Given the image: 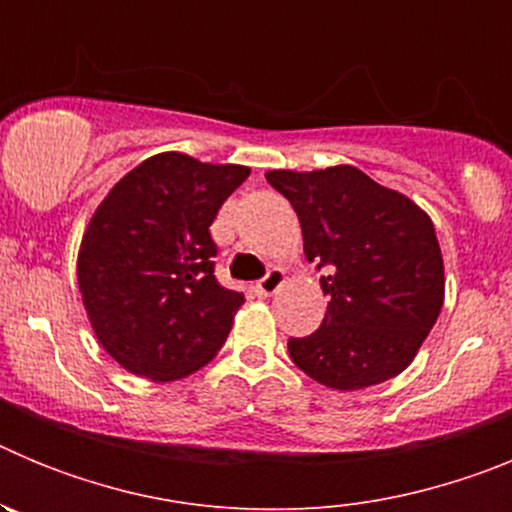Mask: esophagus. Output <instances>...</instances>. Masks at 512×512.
<instances>
[{"instance_id": "esophagus-1", "label": "esophagus", "mask_w": 512, "mask_h": 512, "mask_svg": "<svg viewBox=\"0 0 512 512\" xmlns=\"http://www.w3.org/2000/svg\"><path fill=\"white\" fill-rule=\"evenodd\" d=\"M284 282H287V274H284V269H277V266H274V269H269V274H266V277H261L259 282H256V292L264 297H269V295H274V292H277Z\"/></svg>"}]
</instances>
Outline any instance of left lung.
I'll use <instances>...</instances> for the list:
<instances>
[{"mask_svg": "<svg viewBox=\"0 0 512 512\" xmlns=\"http://www.w3.org/2000/svg\"><path fill=\"white\" fill-rule=\"evenodd\" d=\"M295 207L307 261L328 269L323 325L289 338V356L330 390H364L408 369L443 305L436 228L405 194L356 166L269 171Z\"/></svg>", "mask_w": 512, "mask_h": 512, "instance_id": "obj_1", "label": "left lung"}]
</instances>
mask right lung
Wrapping results in <instances>:
<instances>
[{"instance_id": "add662e5", "label": "right lung", "mask_w": 512, "mask_h": 512, "mask_svg": "<svg viewBox=\"0 0 512 512\" xmlns=\"http://www.w3.org/2000/svg\"><path fill=\"white\" fill-rule=\"evenodd\" d=\"M248 174L158 153L122 176L92 215L76 277L94 336L128 372L171 382L223 348L243 295L215 279L210 225Z\"/></svg>"}]
</instances>
